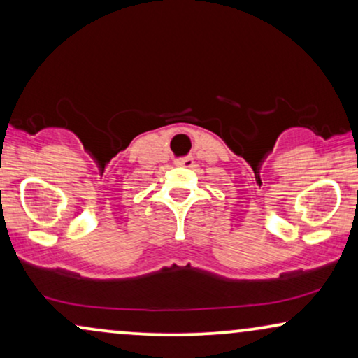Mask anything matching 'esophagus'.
Masks as SVG:
<instances>
[{"instance_id": "esophagus-1", "label": "esophagus", "mask_w": 358, "mask_h": 358, "mask_svg": "<svg viewBox=\"0 0 358 358\" xmlns=\"http://www.w3.org/2000/svg\"><path fill=\"white\" fill-rule=\"evenodd\" d=\"M178 166H192L193 165V158L192 157H183V158H176L175 162Z\"/></svg>"}]
</instances>
